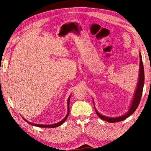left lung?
<instances>
[{"mask_svg":"<svg viewBox=\"0 0 151 151\" xmlns=\"http://www.w3.org/2000/svg\"><path fill=\"white\" fill-rule=\"evenodd\" d=\"M139 58H140V64H139V76L138 83L137 88L136 89L135 93H134V99L132 101V106H131L129 111H128V113H127L125 115L121 116V117L111 118V117H108L102 116L101 114L99 113L96 110L97 116L100 118H101V119L105 120V121H108L111 123L122 121L125 119L126 118L129 117L131 114H132L134 111H135V110L137 109V108L139 104V103H140V101H141L142 93V90H143V86H144V83H145L144 66H143V63H142V57H141V54H139Z\"/></svg>","mask_w":151,"mask_h":151,"instance_id":"1","label":"left lung"}]
</instances>
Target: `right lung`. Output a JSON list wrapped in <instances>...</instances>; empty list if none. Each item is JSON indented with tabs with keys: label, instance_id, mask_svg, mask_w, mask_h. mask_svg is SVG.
I'll return each mask as SVG.
<instances>
[{
	"label": "right lung",
	"instance_id": "obj_1",
	"mask_svg": "<svg viewBox=\"0 0 151 151\" xmlns=\"http://www.w3.org/2000/svg\"><path fill=\"white\" fill-rule=\"evenodd\" d=\"M70 97L68 98V113H67V114L66 115L65 117L63 119V120H62L60 122L57 123V124H52V125H41V124H32V123H30V122H29L27 121H26L25 119H24L27 122H28L29 124L32 125H34V126H37V127H43V128H54V127H57L62 125L63 122H64L66 119H67L68 116V114H69V113H70V108H69V105H70Z\"/></svg>",
	"mask_w": 151,
	"mask_h": 151
}]
</instances>
